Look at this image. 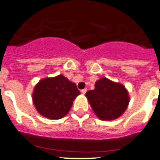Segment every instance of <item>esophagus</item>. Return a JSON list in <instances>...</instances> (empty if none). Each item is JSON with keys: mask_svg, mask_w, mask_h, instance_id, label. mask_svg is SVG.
<instances>
[{"mask_svg": "<svg viewBox=\"0 0 160 160\" xmlns=\"http://www.w3.org/2000/svg\"><path fill=\"white\" fill-rule=\"evenodd\" d=\"M81 92H82V94H85V92H87V88H84V89H82Z\"/></svg>", "mask_w": 160, "mask_h": 160, "instance_id": "obj_1", "label": "esophagus"}]
</instances>
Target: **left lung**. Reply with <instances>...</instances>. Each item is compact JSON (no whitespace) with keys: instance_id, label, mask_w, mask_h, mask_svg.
Listing matches in <instances>:
<instances>
[{"instance_id":"left-lung-1","label":"left lung","mask_w":160,"mask_h":160,"mask_svg":"<svg viewBox=\"0 0 160 160\" xmlns=\"http://www.w3.org/2000/svg\"><path fill=\"white\" fill-rule=\"evenodd\" d=\"M95 114L102 121H113L124 113L130 98L128 92L121 83L107 78L96 81L95 88L85 93Z\"/></svg>"}]
</instances>
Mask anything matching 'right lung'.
I'll use <instances>...</instances> for the list:
<instances>
[{
	"label": "right lung",
	"instance_id": "1",
	"mask_svg": "<svg viewBox=\"0 0 160 160\" xmlns=\"http://www.w3.org/2000/svg\"><path fill=\"white\" fill-rule=\"evenodd\" d=\"M79 94L74 82L60 75L39 81L33 90L32 101L39 114L58 120L68 113L73 101Z\"/></svg>",
	"mask_w": 160,
	"mask_h": 160
}]
</instances>
